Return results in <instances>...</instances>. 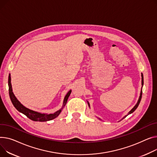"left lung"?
Masks as SVG:
<instances>
[{
    "label": "left lung",
    "instance_id": "1",
    "mask_svg": "<svg viewBox=\"0 0 157 157\" xmlns=\"http://www.w3.org/2000/svg\"><path fill=\"white\" fill-rule=\"evenodd\" d=\"M141 85H142V87H143V74H141ZM141 97H142V89H141V93H140V98H139V99H138V102H137V103L136 104V105L131 110V111L128 113V114L127 115V116H128V115H129V114H131V113H132L137 108H138V105H139V104H140V101H141ZM88 105H89V107H90V104H89V103L88 102ZM127 116H124L122 119H124L125 117H127Z\"/></svg>",
    "mask_w": 157,
    "mask_h": 157
}]
</instances>
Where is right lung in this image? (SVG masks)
Instances as JSON below:
<instances>
[{
	"instance_id": "add662e5",
	"label": "right lung",
	"mask_w": 157,
	"mask_h": 157,
	"mask_svg": "<svg viewBox=\"0 0 157 157\" xmlns=\"http://www.w3.org/2000/svg\"><path fill=\"white\" fill-rule=\"evenodd\" d=\"M10 76H9V79H8V85H9V97L10 98V100H11L13 105L14 107L21 113H22L25 114V116L28 117L29 119L32 120L33 121H39V122H45V121H51L52 119H54L58 117L60 113L61 112L62 109L64 108V107L66 105V104L67 103V99L70 95V94L71 93V90H69L67 93L66 94V95L64 97V101H63V105H62V107L56 112L54 113H41L32 110H30L26 107H25L23 105H22L21 103L19 102V101L16 98L15 95H14V93L13 92V89H12V85H11V82H10Z\"/></svg>"
}]
</instances>
